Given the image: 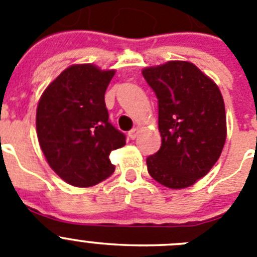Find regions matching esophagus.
Wrapping results in <instances>:
<instances>
[{"label": "esophagus", "mask_w": 257, "mask_h": 257, "mask_svg": "<svg viewBox=\"0 0 257 257\" xmlns=\"http://www.w3.org/2000/svg\"><path fill=\"white\" fill-rule=\"evenodd\" d=\"M139 134H140V130L135 127V128H133L131 131H128V138H130L131 140H135L136 138H138V135H139Z\"/></svg>", "instance_id": "34e87169"}]
</instances>
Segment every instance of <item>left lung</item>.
I'll return each instance as SVG.
<instances>
[{
  "mask_svg": "<svg viewBox=\"0 0 257 257\" xmlns=\"http://www.w3.org/2000/svg\"><path fill=\"white\" fill-rule=\"evenodd\" d=\"M158 99L160 151L147 158L160 184L183 189L208 174L226 139L225 105L219 87L189 61L143 69Z\"/></svg>",
  "mask_w": 257,
  "mask_h": 257,
  "instance_id": "8db88e82",
  "label": "left lung"
}]
</instances>
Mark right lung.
<instances>
[{"label":"right lung","mask_w":257,"mask_h":257,"mask_svg":"<svg viewBox=\"0 0 257 257\" xmlns=\"http://www.w3.org/2000/svg\"><path fill=\"white\" fill-rule=\"evenodd\" d=\"M115 70L74 64L46 87L37 105L40 147L54 171L73 187L87 188L109 178L110 152L126 136L109 119L104 95Z\"/></svg>","instance_id":"right-lung-1"}]
</instances>
